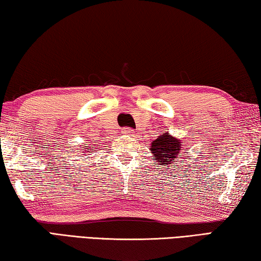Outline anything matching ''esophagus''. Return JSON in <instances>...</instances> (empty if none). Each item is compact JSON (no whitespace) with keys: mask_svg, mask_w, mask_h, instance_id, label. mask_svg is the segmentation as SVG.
<instances>
[{"mask_svg":"<svg viewBox=\"0 0 261 261\" xmlns=\"http://www.w3.org/2000/svg\"><path fill=\"white\" fill-rule=\"evenodd\" d=\"M121 134H122V135H127V136H130V135H134V130L130 129V127H122Z\"/></svg>","mask_w":261,"mask_h":261,"instance_id":"esophagus-1","label":"esophagus"}]
</instances>
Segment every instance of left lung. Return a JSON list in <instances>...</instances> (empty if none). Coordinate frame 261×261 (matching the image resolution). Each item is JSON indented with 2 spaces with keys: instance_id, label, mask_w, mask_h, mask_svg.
<instances>
[{
  "instance_id": "obj_1",
  "label": "left lung",
  "mask_w": 261,
  "mask_h": 261,
  "mask_svg": "<svg viewBox=\"0 0 261 261\" xmlns=\"http://www.w3.org/2000/svg\"><path fill=\"white\" fill-rule=\"evenodd\" d=\"M180 141L175 139L169 134H163L159 136V138L152 141L151 152L154 154V158L160 165H173L176 158L180 151Z\"/></svg>"
}]
</instances>
